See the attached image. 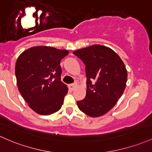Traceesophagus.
<instances>
[{
  "mask_svg": "<svg viewBox=\"0 0 152 152\" xmlns=\"http://www.w3.org/2000/svg\"><path fill=\"white\" fill-rule=\"evenodd\" d=\"M76 86H77V84H76V83H75V84H71L68 85V88H69V89L71 90V91H73V90L76 89Z\"/></svg>",
  "mask_w": 152,
  "mask_h": 152,
  "instance_id": "1",
  "label": "esophagus"
}]
</instances>
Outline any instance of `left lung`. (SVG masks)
<instances>
[{
    "label": "left lung",
    "mask_w": 152,
    "mask_h": 152,
    "mask_svg": "<svg viewBox=\"0 0 152 152\" xmlns=\"http://www.w3.org/2000/svg\"><path fill=\"white\" fill-rule=\"evenodd\" d=\"M73 54L84 63L87 77L86 97L77 102L78 107L92 118L104 115L115 105L126 89V66L115 52L100 45L77 50Z\"/></svg>",
    "instance_id": "left-lung-1"
}]
</instances>
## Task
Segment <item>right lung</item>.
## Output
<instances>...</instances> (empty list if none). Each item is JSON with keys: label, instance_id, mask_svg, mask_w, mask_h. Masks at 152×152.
Here are the masks:
<instances>
[{"label": "right lung", "instance_id": "1", "mask_svg": "<svg viewBox=\"0 0 152 152\" xmlns=\"http://www.w3.org/2000/svg\"><path fill=\"white\" fill-rule=\"evenodd\" d=\"M68 53L67 50L35 46L17 58L15 74L18 89L29 107L38 114L48 115L61 108L68 89L61 81L60 63Z\"/></svg>", "mask_w": 152, "mask_h": 152}]
</instances>
